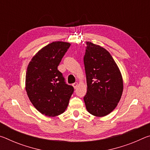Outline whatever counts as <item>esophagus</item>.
I'll return each instance as SVG.
<instances>
[{
	"label": "esophagus",
	"instance_id": "1",
	"mask_svg": "<svg viewBox=\"0 0 150 150\" xmlns=\"http://www.w3.org/2000/svg\"><path fill=\"white\" fill-rule=\"evenodd\" d=\"M77 86H78V83H77V82H75V83H74L73 84V87H74V88H76L77 87Z\"/></svg>",
	"mask_w": 150,
	"mask_h": 150
}]
</instances>
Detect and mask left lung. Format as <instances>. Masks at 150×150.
<instances>
[{
	"instance_id": "obj_1",
	"label": "left lung",
	"mask_w": 150,
	"mask_h": 150,
	"mask_svg": "<svg viewBox=\"0 0 150 150\" xmlns=\"http://www.w3.org/2000/svg\"><path fill=\"white\" fill-rule=\"evenodd\" d=\"M84 65L87 91L83 98L91 115L102 117L110 114L120 100L123 80L120 69L107 50L87 42Z\"/></svg>"
}]
</instances>
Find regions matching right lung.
<instances>
[{
  "instance_id": "1",
  "label": "right lung",
  "mask_w": 150,
  "mask_h": 150,
  "mask_svg": "<svg viewBox=\"0 0 150 150\" xmlns=\"http://www.w3.org/2000/svg\"><path fill=\"white\" fill-rule=\"evenodd\" d=\"M70 45L63 42L51 43L40 50L28 66L27 95L34 107L47 116L54 117L64 112L74 91L57 69Z\"/></svg>"
}]
</instances>
